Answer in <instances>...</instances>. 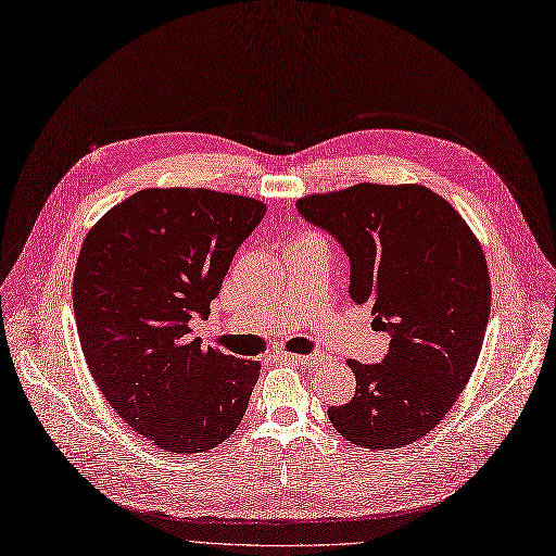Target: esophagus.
Masks as SVG:
<instances>
[{"label":"esophagus","instance_id":"34e87169","mask_svg":"<svg viewBox=\"0 0 556 556\" xmlns=\"http://www.w3.org/2000/svg\"><path fill=\"white\" fill-rule=\"evenodd\" d=\"M279 358L291 361V364H313V361H318L313 354H291V352H281Z\"/></svg>","mask_w":556,"mask_h":556}]
</instances>
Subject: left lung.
I'll list each match as a JSON object with an SVG mask.
<instances>
[{
	"mask_svg": "<svg viewBox=\"0 0 556 556\" xmlns=\"http://www.w3.org/2000/svg\"><path fill=\"white\" fill-rule=\"evenodd\" d=\"M298 211L350 256V298L391 338L381 364L348 366L356 391L329 406L354 445L395 450L437 427L475 370L491 313L484 250L458 211L420 184H356Z\"/></svg>",
	"mask_w": 556,
	"mask_h": 556,
	"instance_id": "1",
	"label": "left lung"
}]
</instances>
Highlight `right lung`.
<instances>
[{
	"mask_svg": "<svg viewBox=\"0 0 556 556\" xmlns=\"http://www.w3.org/2000/svg\"><path fill=\"white\" fill-rule=\"evenodd\" d=\"M265 204L208 188H144L81 245L72 304L98 389L152 445L195 454L227 441L248 412L258 361L190 338Z\"/></svg>",
	"mask_w": 556,
	"mask_h": 556,
	"instance_id": "1",
	"label": "right lung"
}]
</instances>
